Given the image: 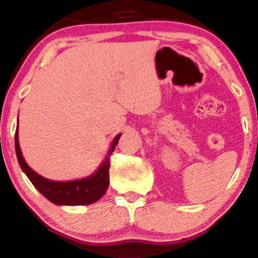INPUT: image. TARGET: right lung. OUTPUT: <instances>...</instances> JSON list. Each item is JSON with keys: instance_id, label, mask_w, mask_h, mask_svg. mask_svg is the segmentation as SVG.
I'll return each mask as SVG.
<instances>
[{"instance_id": "right-lung-1", "label": "right lung", "mask_w": 258, "mask_h": 258, "mask_svg": "<svg viewBox=\"0 0 258 258\" xmlns=\"http://www.w3.org/2000/svg\"><path fill=\"white\" fill-rule=\"evenodd\" d=\"M120 133L113 139L111 147L109 148L106 158L92 175L81 178V180L58 182L45 178L37 174L26 163L23 154H21L18 140V128L16 130L15 147L16 154L18 158L23 172L27 175L33 185L55 205L63 206H80V205H91L102 197L106 194L109 185V168H110V156L118 143Z\"/></svg>"}]
</instances>
